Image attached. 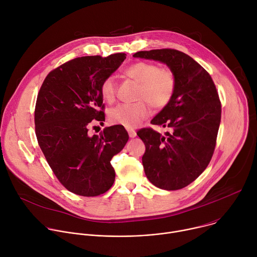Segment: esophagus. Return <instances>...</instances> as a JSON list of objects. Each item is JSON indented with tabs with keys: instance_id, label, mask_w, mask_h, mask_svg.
<instances>
[{
	"instance_id": "obj_1",
	"label": "esophagus",
	"mask_w": 257,
	"mask_h": 257,
	"mask_svg": "<svg viewBox=\"0 0 257 257\" xmlns=\"http://www.w3.org/2000/svg\"><path fill=\"white\" fill-rule=\"evenodd\" d=\"M127 131H128V134H129V137L130 138H134L135 136H136V132H135V130H133V129H127Z\"/></svg>"
}]
</instances>
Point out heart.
Returning <instances> with one entry per match:
<instances>
[{"label": "heart", "instance_id": "1", "mask_svg": "<svg viewBox=\"0 0 257 257\" xmlns=\"http://www.w3.org/2000/svg\"><path fill=\"white\" fill-rule=\"evenodd\" d=\"M125 74L139 84L135 103H121L109 111L108 118L112 123L126 128L137 127L152 113V107L163 109L174 97L177 79L172 69L159 68L152 62H137L129 66ZM100 93L104 101L112 103L117 97V84L114 76L106 77L100 85Z\"/></svg>", "mask_w": 257, "mask_h": 257}]
</instances>
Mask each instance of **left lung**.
I'll use <instances>...</instances> for the list:
<instances>
[{
    "label": "left lung",
    "instance_id": "1",
    "mask_svg": "<svg viewBox=\"0 0 257 257\" xmlns=\"http://www.w3.org/2000/svg\"><path fill=\"white\" fill-rule=\"evenodd\" d=\"M135 58L160 61L176 75L173 99L152 120L168 127L167 136L152 128L137 135L145 144L144 172L153 184L165 190L188 186L208 166L221 123L222 104L208 72L183 52L161 49L137 52Z\"/></svg>",
    "mask_w": 257,
    "mask_h": 257
}]
</instances>
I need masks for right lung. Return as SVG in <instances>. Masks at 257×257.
Wrapping results in <instances>:
<instances>
[{
    "instance_id": "1",
    "label": "right lung",
    "mask_w": 257,
    "mask_h": 257,
    "mask_svg": "<svg viewBox=\"0 0 257 257\" xmlns=\"http://www.w3.org/2000/svg\"><path fill=\"white\" fill-rule=\"evenodd\" d=\"M126 59L119 53L70 60L51 71L38 94L35 134L45 158L61 184L70 192L91 197L114 184L112 158L129 136L122 125L88 135L90 124L104 121L102 81Z\"/></svg>"
}]
</instances>
